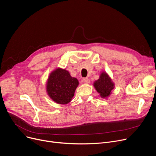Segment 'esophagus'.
Here are the masks:
<instances>
[{
    "mask_svg": "<svg viewBox=\"0 0 156 156\" xmlns=\"http://www.w3.org/2000/svg\"><path fill=\"white\" fill-rule=\"evenodd\" d=\"M82 81H83V82L85 83H87V84L90 83V79L88 78H83Z\"/></svg>",
    "mask_w": 156,
    "mask_h": 156,
    "instance_id": "esophagus-1",
    "label": "esophagus"
}]
</instances>
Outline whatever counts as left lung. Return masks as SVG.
I'll list each match as a JSON object with an SVG mask.
<instances>
[{"instance_id": "1", "label": "left lung", "mask_w": 156, "mask_h": 156, "mask_svg": "<svg viewBox=\"0 0 156 156\" xmlns=\"http://www.w3.org/2000/svg\"><path fill=\"white\" fill-rule=\"evenodd\" d=\"M93 85L102 98L109 97L115 87V84L111 78L105 71L101 73L99 78L95 81Z\"/></svg>"}]
</instances>
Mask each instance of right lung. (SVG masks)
<instances>
[{"label":"right lung","mask_w":156,"mask_h":156,"mask_svg":"<svg viewBox=\"0 0 156 156\" xmlns=\"http://www.w3.org/2000/svg\"><path fill=\"white\" fill-rule=\"evenodd\" d=\"M78 85V80L72 77L68 71L58 67L50 74L46 92L54 102L66 105L71 101Z\"/></svg>","instance_id":"1"}]
</instances>
